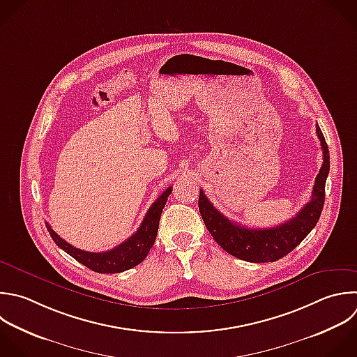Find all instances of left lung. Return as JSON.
<instances>
[{"mask_svg":"<svg viewBox=\"0 0 357 357\" xmlns=\"http://www.w3.org/2000/svg\"><path fill=\"white\" fill-rule=\"evenodd\" d=\"M315 131L321 141L324 162L315 178L311 199L290 220L269 229H248L225 218L199 190L198 206L204 223L226 252L248 262H273L294 250L314 229L322 212L325 181L329 173V151L318 124Z\"/></svg>","mask_w":357,"mask_h":357,"instance_id":"left-lung-1","label":"left lung"}]
</instances>
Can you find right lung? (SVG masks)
Listing matches in <instances>:
<instances>
[{"instance_id": "obj_1", "label": "right lung", "mask_w": 357, "mask_h": 357, "mask_svg": "<svg viewBox=\"0 0 357 357\" xmlns=\"http://www.w3.org/2000/svg\"><path fill=\"white\" fill-rule=\"evenodd\" d=\"M173 187H169L148 209L139 229L124 243L114 247L110 251L105 252H89L79 250L70 243H67L64 238H61L49 223H46L47 230L54 240V243L63 248L67 254H70L73 258H75L82 265L88 266L89 269L98 272V273H119L124 272L127 269L134 268L135 265L141 264L149 250L152 248L158 229H159V220L162 211L167 202V197L172 194Z\"/></svg>"}]
</instances>
